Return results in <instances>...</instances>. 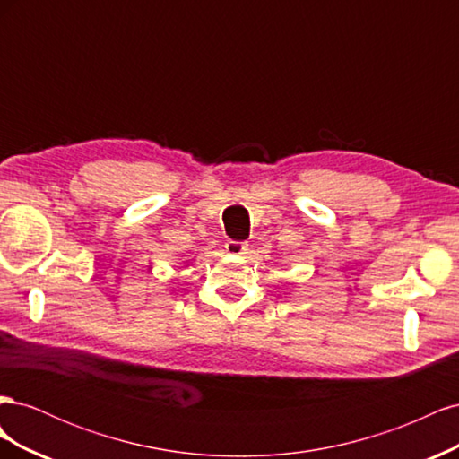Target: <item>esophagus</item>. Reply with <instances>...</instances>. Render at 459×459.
<instances>
[{"label":"esophagus","mask_w":459,"mask_h":459,"mask_svg":"<svg viewBox=\"0 0 459 459\" xmlns=\"http://www.w3.org/2000/svg\"><path fill=\"white\" fill-rule=\"evenodd\" d=\"M247 251V245L241 243V241H228L226 243V253L233 255V256H239V255H245Z\"/></svg>","instance_id":"esophagus-1"}]
</instances>
